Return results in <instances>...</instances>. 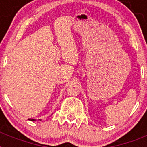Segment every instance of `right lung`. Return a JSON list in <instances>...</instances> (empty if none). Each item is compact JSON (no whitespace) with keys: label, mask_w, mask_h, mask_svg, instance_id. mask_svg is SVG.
<instances>
[{"label":"right lung","mask_w":147,"mask_h":147,"mask_svg":"<svg viewBox=\"0 0 147 147\" xmlns=\"http://www.w3.org/2000/svg\"><path fill=\"white\" fill-rule=\"evenodd\" d=\"M28 120L29 121H36V119H28ZM39 120H40V119H39ZM41 121V120H40Z\"/></svg>","instance_id":"add662e5"}]
</instances>
